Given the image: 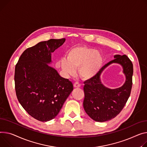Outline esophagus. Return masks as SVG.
<instances>
[{
  "label": "esophagus",
  "mask_w": 147,
  "mask_h": 147,
  "mask_svg": "<svg viewBox=\"0 0 147 147\" xmlns=\"http://www.w3.org/2000/svg\"><path fill=\"white\" fill-rule=\"evenodd\" d=\"M81 86V84L79 82H75L74 83V87H80Z\"/></svg>",
  "instance_id": "34e87169"
}]
</instances>
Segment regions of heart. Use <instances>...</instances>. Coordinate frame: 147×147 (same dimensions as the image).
Segmentation results:
<instances>
[{
    "label": "heart",
    "instance_id": "1",
    "mask_svg": "<svg viewBox=\"0 0 147 147\" xmlns=\"http://www.w3.org/2000/svg\"><path fill=\"white\" fill-rule=\"evenodd\" d=\"M67 59L62 58L58 64L67 74L73 75L76 68H79L80 76L89 79L98 73L102 67L103 58L102 54L92 48L86 46L75 47L67 52Z\"/></svg>",
    "mask_w": 147,
    "mask_h": 147
}]
</instances>
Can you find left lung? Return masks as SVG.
I'll return each instance as SVG.
<instances>
[{
  "mask_svg": "<svg viewBox=\"0 0 147 147\" xmlns=\"http://www.w3.org/2000/svg\"><path fill=\"white\" fill-rule=\"evenodd\" d=\"M114 58V60L102 67L96 75L84 83V109L86 113L97 122H106L115 118L123 109L131 94L132 86V63L126 55H115ZM113 62L123 65L126 82L122 87L110 90L101 84L100 76L107 66Z\"/></svg>",
  "mask_w": 147,
  "mask_h": 147,
  "instance_id": "8db88e82",
  "label": "left lung"
}]
</instances>
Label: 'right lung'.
I'll use <instances>...</instances> for the list:
<instances>
[{"label": "right lung", "instance_id": "right-lung-1", "mask_svg": "<svg viewBox=\"0 0 147 147\" xmlns=\"http://www.w3.org/2000/svg\"><path fill=\"white\" fill-rule=\"evenodd\" d=\"M65 40L51 39L27 48L15 66L17 99L29 115L41 122L54 119L73 90L69 80L47 64L51 62V53Z\"/></svg>", "mask_w": 147, "mask_h": 147}]
</instances>
